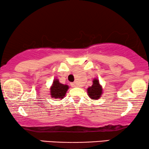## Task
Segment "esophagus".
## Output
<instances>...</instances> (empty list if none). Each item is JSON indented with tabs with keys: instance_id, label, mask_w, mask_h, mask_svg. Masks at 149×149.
Listing matches in <instances>:
<instances>
[{
	"instance_id": "34e87169",
	"label": "esophagus",
	"mask_w": 149,
	"mask_h": 149,
	"mask_svg": "<svg viewBox=\"0 0 149 149\" xmlns=\"http://www.w3.org/2000/svg\"><path fill=\"white\" fill-rule=\"evenodd\" d=\"M70 85H71V86H72V87H77V85L75 83H70Z\"/></svg>"
}]
</instances>
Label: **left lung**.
I'll return each mask as SVG.
<instances>
[{
    "label": "left lung",
    "mask_w": 149,
    "mask_h": 149,
    "mask_svg": "<svg viewBox=\"0 0 149 149\" xmlns=\"http://www.w3.org/2000/svg\"><path fill=\"white\" fill-rule=\"evenodd\" d=\"M88 96L91 100H98L103 93L102 86L100 83L99 79L95 78L93 79V85L87 89Z\"/></svg>",
    "instance_id": "1"
}]
</instances>
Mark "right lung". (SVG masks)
<instances>
[{
	"label": "right lung",
	"instance_id": "1",
	"mask_svg": "<svg viewBox=\"0 0 149 149\" xmlns=\"http://www.w3.org/2000/svg\"><path fill=\"white\" fill-rule=\"evenodd\" d=\"M69 89L68 85H64L60 83L58 79H55L50 87V95L52 98L61 100L66 95V93Z\"/></svg>",
	"mask_w": 149,
	"mask_h": 149
}]
</instances>
